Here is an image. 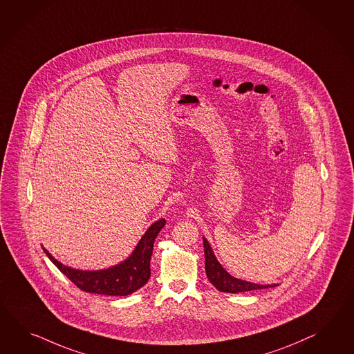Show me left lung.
Segmentation results:
<instances>
[{
	"label": "left lung",
	"mask_w": 354,
	"mask_h": 354,
	"mask_svg": "<svg viewBox=\"0 0 354 354\" xmlns=\"http://www.w3.org/2000/svg\"><path fill=\"white\" fill-rule=\"evenodd\" d=\"M203 247H205V259H206V263H205L206 275H207L208 280L211 281V284L214 285L217 290L224 292V293H241V292L268 289V288L276 286L275 284H253L250 281L235 279L227 271H225V268L218 263L206 238H203Z\"/></svg>",
	"instance_id": "obj_1"
}]
</instances>
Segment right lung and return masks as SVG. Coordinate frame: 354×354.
I'll return each instance as SVG.
<instances>
[{"label": "right lung", "mask_w": 354, "mask_h": 354, "mask_svg": "<svg viewBox=\"0 0 354 354\" xmlns=\"http://www.w3.org/2000/svg\"><path fill=\"white\" fill-rule=\"evenodd\" d=\"M166 220L161 218L148 227L146 234L139 241L138 245L128 259L120 265L100 271H82L68 268L57 259H53L48 250H44L47 257L64 275L69 277L79 289L86 293L104 295H129L146 284L151 276L149 261L153 250V243L160 230L164 227Z\"/></svg>", "instance_id": "add662e5"}]
</instances>
